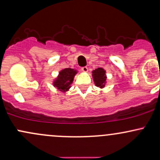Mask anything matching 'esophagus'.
<instances>
[{"label": "esophagus", "mask_w": 160, "mask_h": 160, "mask_svg": "<svg viewBox=\"0 0 160 160\" xmlns=\"http://www.w3.org/2000/svg\"><path fill=\"white\" fill-rule=\"evenodd\" d=\"M81 70L83 72H87L88 71V68H87V67H83V68H81Z\"/></svg>", "instance_id": "1"}]
</instances>
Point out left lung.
I'll list each match as a JSON object with an SVG mask.
<instances>
[{
    "label": "left lung",
    "instance_id": "obj_1",
    "mask_svg": "<svg viewBox=\"0 0 160 160\" xmlns=\"http://www.w3.org/2000/svg\"><path fill=\"white\" fill-rule=\"evenodd\" d=\"M92 78H93V81L95 85L97 87L102 89L104 88L106 83V70H104L102 68H98L97 69L92 71Z\"/></svg>",
    "mask_w": 160,
    "mask_h": 160
}]
</instances>
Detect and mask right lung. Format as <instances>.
Listing matches in <instances>:
<instances>
[{"instance_id": "obj_1", "label": "right lung", "mask_w": 160, "mask_h": 160, "mask_svg": "<svg viewBox=\"0 0 160 160\" xmlns=\"http://www.w3.org/2000/svg\"><path fill=\"white\" fill-rule=\"evenodd\" d=\"M77 73V71L73 68H64L59 72L58 76L54 79L53 85L57 87L61 92H65L71 88V85L73 83V78Z\"/></svg>"}]
</instances>
